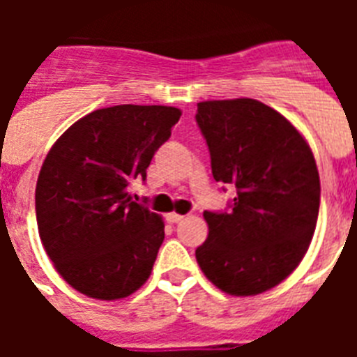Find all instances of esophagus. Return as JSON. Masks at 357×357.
I'll return each mask as SVG.
<instances>
[{"label":"esophagus","mask_w":357,"mask_h":357,"mask_svg":"<svg viewBox=\"0 0 357 357\" xmlns=\"http://www.w3.org/2000/svg\"><path fill=\"white\" fill-rule=\"evenodd\" d=\"M167 220H168V222H172V224L181 222V220H183V215H179V213H168Z\"/></svg>","instance_id":"1"}]
</instances>
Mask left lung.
<instances>
[{
	"label": "left lung",
	"mask_w": 357,
	"mask_h": 357,
	"mask_svg": "<svg viewBox=\"0 0 357 357\" xmlns=\"http://www.w3.org/2000/svg\"><path fill=\"white\" fill-rule=\"evenodd\" d=\"M196 123L213 178L237 192L228 211L204 213L209 235L196 261L224 293H265L310 248L321 206L315 157L293 123L257 100L202 102Z\"/></svg>",
	"instance_id": "8db88e82"
}]
</instances>
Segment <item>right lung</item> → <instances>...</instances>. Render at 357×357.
Instances as JSON below:
<instances>
[{
  "label": "right lung",
  "mask_w": 357,
  "mask_h": 357,
  "mask_svg": "<svg viewBox=\"0 0 357 357\" xmlns=\"http://www.w3.org/2000/svg\"><path fill=\"white\" fill-rule=\"evenodd\" d=\"M179 116L167 105L98 109L52 146L36 181V224L46 254L75 291L126 298L150 278L165 224L128 187L144 181Z\"/></svg>",
  "instance_id": "add662e5"
}]
</instances>
